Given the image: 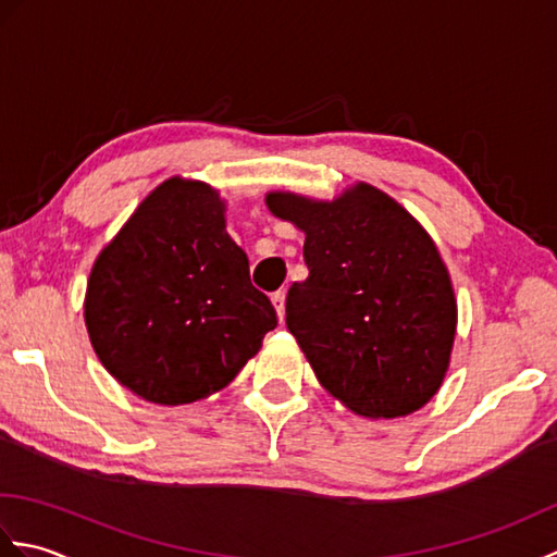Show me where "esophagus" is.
Instances as JSON below:
<instances>
[{
  "mask_svg": "<svg viewBox=\"0 0 557 557\" xmlns=\"http://www.w3.org/2000/svg\"><path fill=\"white\" fill-rule=\"evenodd\" d=\"M270 301H272V306H275L277 318L282 321V318H285V292H275L270 297Z\"/></svg>",
  "mask_w": 557,
  "mask_h": 557,
  "instance_id": "34e87169",
  "label": "esophagus"
}]
</instances>
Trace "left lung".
<instances>
[{
	"mask_svg": "<svg viewBox=\"0 0 557 557\" xmlns=\"http://www.w3.org/2000/svg\"><path fill=\"white\" fill-rule=\"evenodd\" d=\"M270 212L306 234L309 277L287 294V327L330 395L369 419L421 409L455 345L449 272L395 198L357 184L335 200L275 191Z\"/></svg>",
	"mask_w": 557,
	"mask_h": 557,
	"instance_id": "left-lung-1",
	"label": "left lung"
}]
</instances>
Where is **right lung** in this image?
Returning a JSON list of instances; mask_svg holds the SVG:
<instances>
[{
	"label": "right lung",
	"instance_id": "right-lung-1",
	"mask_svg": "<svg viewBox=\"0 0 557 557\" xmlns=\"http://www.w3.org/2000/svg\"><path fill=\"white\" fill-rule=\"evenodd\" d=\"M83 309L104 369L168 407L227 387L277 325L224 230V200L182 176L150 191L102 248Z\"/></svg>",
	"mask_w": 557,
	"mask_h": 557
}]
</instances>
